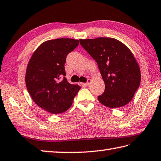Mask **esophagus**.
<instances>
[{
    "instance_id": "34e87169",
    "label": "esophagus",
    "mask_w": 161,
    "mask_h": 161,
    "mask_svg": "<svg viewBox=\"0 0 161 161\" xmlns=\"http://www.w3.org/2000/svg\"><path fill=\"white\" fill-rule=\"evenodd\" d=\"M91 81H92V80H91V79H88V80H87L86 82L84 84V85H85V86H89L90 82H91Z\"/></svg>"
}]
</instances>
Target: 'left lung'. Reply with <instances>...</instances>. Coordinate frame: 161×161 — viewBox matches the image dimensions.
Instances as JSON below:
<instances>
[{"label": "left lung", "mask_w": 161, "mask_h": 161, "mask_svg": "<svg viewBox=\"0 0 161 161\" xmlns=\"http://www.w3.org/2000/svg\"><path fill=\"white\" fill-rule=\"evenodd\" d=\"M80 43L97 63L106 86L99 102L111 108L130 103L141 81L139 65L130 49L109 37L80 39Z\"/></svg>", "instance_id": "left-lung-1"}]
</instances>
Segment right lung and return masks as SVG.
<instances>
[{
	"label": "right lung",
	"instance_id": "1",
	"mask_svg": "<svg viewBox=\"0 0 161 161\" xmlns=\"http://www.w3.org/2000/svg\"><path fill=\"white\" fill-rule=\"evenodd\" d=\"M79 44V41L60 39L42 43L32 54L26 70L25 82L31 98L39 107L52 114L65 112L72 106L81 86L68 82L66 57Z\"/></svg>",
	"mask_w": 161,
	"mask_h": 161
}]
</instances>
